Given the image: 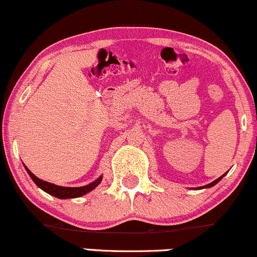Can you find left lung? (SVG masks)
Listing matches in <instances>:
<instances>
[{
  "label": "left lung",
  "mask_w": 257,
  "mask_h": 257,
  "mask_svg": "<svg viewBox=\"0 0 257 257\" xmlns=\"http://www.w3.org/2000/svg\"><path fill=\"white\" fill-rule=\"evenodd\" d=\"M224 175V174H223ZM223 175H222V177H220L219 179H216V180L215 181H213V182H210V184H208V185H207V186H203V187H200V188H206V187H212V186H214V185H216L217 184V182H219L220 180H221V179H222L223 178Z\"/></svg>",
  "instance_id": "1"
}]
</instances>
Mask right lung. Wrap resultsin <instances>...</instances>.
Here are the masks:
<instances>
[{
    "label": "right lung",
    "instance_id": "obj_1",
    "mask_svg": "<svg viewBox=\"0 0 257 257\" xmlns=\"http://www.w3.org/2000/svg\"><path fill=\"white\" fill-rule=\"evenodd\" d=\"M26 170L38 187L43 189L44 192L49 193V194L56 196V198H58V199L79 198V196L86 194V193H89L92 191V189L96 188L101 181V177H100L99 179H97L96 181L92 182V184H90L87 186H83V187H62V186H57V185L50 184V182L41 180V179H38L36 175H34L33 173H31V172L28 170V167H26Z\"/></svg>",
    "mask_w": 257,
    "mask_h": 257
}]
</instances>
